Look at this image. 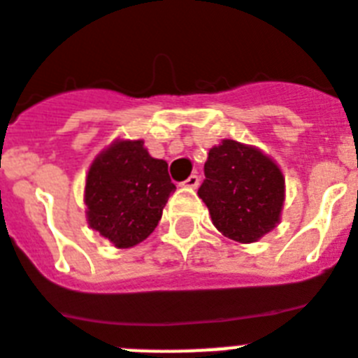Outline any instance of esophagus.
Listing matches in <instances>:
<instances>
[{
    "instance_id": "obj_1",
    "label": "esophagus",
    "mask_w": 358,
    "mask_h": 358,
    "mask_svg": "<svg viewBox=\"0 0 358 358\" xmlns=\"http://www.w3.org/2000/svg\"><path fill=\"white\" fill-rule=\"evenodd\" d=\"M181 186H185V188H197L199 186V176H190L186 181L181 182Z\"/></svg>"
}]
</instances>
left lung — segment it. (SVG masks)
<instances>
[{
    "instance_id": "1",
    "label": "left lung",
    "mask_w": 358,
    "mask_h": 358,
    "mask_svg": "<svg viewBox=\"0 0 358 358\" xmlns=\"http://www.w3.org/2000/svg\"><path fill=\"white\" fill-rule=\"evenodd\" d=\"M199 197L224 237L255 243L280 221L284 177L259 148L224 139L208 152Z\"/></svg>"
}]
</instances>
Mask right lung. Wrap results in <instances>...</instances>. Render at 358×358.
Returning a JSON list of instances; mask_svg holds the SVG:
<instances>
[{
    "label": "right lung",
    "mask_w": 358,
    "mask_h": 358,
    "mask_svg": "<svg viewBox=\"0 0 358 358\" xmlns=\"http://www.w3.org/2000/svg\"><path fill=\"white\" fill-rule=\"evenodd\" d=\"M173 190L166 161L152 157L141 139L115 141L88 170L87 221L115 248H130L155 230Z\"/></svg>",
    "instance_id": "1"
}]
</instances>
